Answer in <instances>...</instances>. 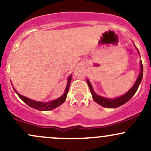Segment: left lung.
<instances>
[{"label": "left lung", "mask_w": 151, "mask_h": 151, "mask_svg": "<svg viewBox=\"0 0 151 151\" xmlns=\"http://www.w3.org/2000/svg\"><path fill=\"white\" fill-rule=\"evenodd\" d=\"M134 46H135V47L136 48L138 54H140L138 49H137V47L135 46V44H134ZM140 74H139L138 77H137L136 81H135V84H133L132 88L130 89L128 92H127L126 93L124 94L123 95L120 96V97H115V98H108V97H102V96H100L99 95V94H96L95 92L94 91L92 84H91L90 82H89V80L88 79H87V84H88L89 89H90V92L91 93H92V98H93L94 102H96L97 104H99V105L102 106V107H107V108H116V107H120V106L124 105V104L126 103L127 102H128V101L130 100L132 97H133L134 94H135V92H136V91L137 90V88H138L139 85H140V82H141L142 79H143V64H142L141 60H140Z\"/></svg>", "instance_id": "1"}]
</instances>
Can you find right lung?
<instances>
[{"mask_svg":"<svg viewBox=\"0 0 151 151\" xmlns=\"http://www.w3.org/2000/svg\"><path fill=\"white\" fill-rule=\"evenodd\" d=\"M71 81H72V75H70L69 77V78L67 79V87H66L65 90H64V94L61 96L60 97H59L58 99H56L54 100L49 101V102H39V101H36L34 100H31V99L28 98V97H25V96L21 95V94H19L17 91L15 89L14 87V90L16 92V93L18 94V96L20 97L21 100H23L26 105H28L29 107H32V108L36 109V110H41V111H49L51 110H54L56 107H59V105H61L62 104L64 103L65 102L66 99H67V95L68 92H69V85H70ZM13 85V84H12Z\"/></svg>","mask_w":151,"mask_h":151,"instance_id":"obj_1","label":"right lung"}]
</instances>
